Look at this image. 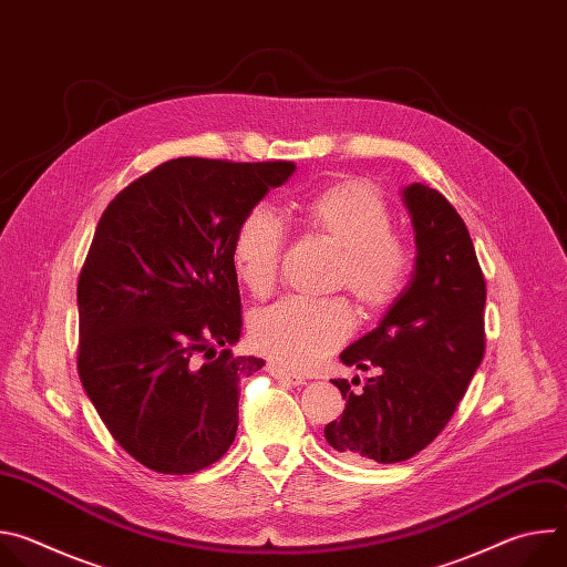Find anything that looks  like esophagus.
I'll return each mask as SVG.
<instances>
[{
  "label": "esophagus",
  "mask_w": 567,
  "mask_h": 567,
  "mask_svg": "<svg viewBox=\"0 0 567 567\" xmlns=\"http://www.w3.org/2000/svg\"><path fill=\"white\" fill-rule=\"evenodd\" d=\"M269 374L274 377V379H278V381H282V383H289V385H302V383H307V379L305 377H298V374H291V372H287V370H282L280 365H269Z\"/></svg>",
  "instance_id": "obj_1"
}]
</instances>
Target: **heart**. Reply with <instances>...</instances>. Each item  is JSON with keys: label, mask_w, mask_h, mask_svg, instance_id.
<instances>
[{"label": "heart", "mask_w": 567, "mask_h": 567, "mask_svg": "<svg viewBox=\"0 0 567 567\" xmlns=\"http://www.w3.org/2000/svg\"><path fill=\"white\" fill-rule=\"evenodd\" d=\"M305 224L343 249L337 280L348 285L368 311L390 307L411 276V254L390 235L392 217L381 197L359 182H343L300 206ZM285 226L267 204L239 221L230 262L249 291L267 293L278 276ZM354 330V311L343 298L289 296L256 313L254 346L282 368L307 372L337 352Z\"/></svg>", "instance_id": "1"}]
</instances>
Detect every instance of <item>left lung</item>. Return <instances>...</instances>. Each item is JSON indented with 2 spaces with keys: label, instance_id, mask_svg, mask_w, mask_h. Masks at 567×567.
<instances>
[{
  "label": "left lung",
  "instance_id": "left-lung-1",
  "mask_svg": "<svg viewBox=\"0 0 567 567\" xmlns=\"http://www.w3.org/2000/svg\"><path fill=\"white\" fill-rule=\"evenodd\" d=\"M415 230V271L379 326L341 352L346 365L377 368L346 399L328 444L352 462H403L449 424L484 357L487 287L457 210L424 184L401 190ZM354 383V381H352Z\"/></svg>",
  "mask_w": 567,
  "mask_h": 567
}]
</instances>
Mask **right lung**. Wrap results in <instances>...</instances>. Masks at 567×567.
Returning <instances> with one entry per match:
<instances>
[{
  "instance_id": "1",
  "label": "right lung",
  "mask_w": 567,
  "mask_h": 567,
  "mask_svg": "<svg viewBox=\"0 0 567 567\" xmlns=\"http://www.w3.org/2000/svg\"><path fill=\"white\" fill-rule=\"evenodd\" d=\"M293 171L173 158L96 226L78 280V372L114 440L152 471H202L235 440L237 383L265 361L228 350L241 334L233 237Z\"/></svg>"
}]
</instances>
